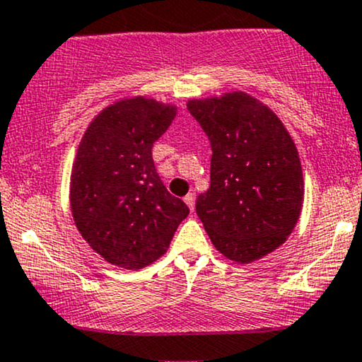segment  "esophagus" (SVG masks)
Returning <instances> with one entry per match:
<instances>
[{
  "instance_id": "1",
  "label": "esophagus",
  "mask_w": 362,
  "mask_h": 362,
  "mask_svg": "<svg viewBox=\"0 0 362 362\" xmlns=\"http://www.w3.org/2000/svg\"><path fill=\"white\" fill-rule=\"evenodd\" d=\"M184 201H185V204L189 206V209L194 211V207H195V194L194 192H189L184 197Z\"/></svg>"
}]
</instances>
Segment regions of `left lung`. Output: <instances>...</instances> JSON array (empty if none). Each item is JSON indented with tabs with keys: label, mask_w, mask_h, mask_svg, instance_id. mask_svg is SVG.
<instances>
[{
	"label": "left lung",
	"mask_w": 362,
	"mask_h": 362,
	"mask_svg": "<svg viewBox=\"0 0 362 362\" xmlns=\"http://www.w3.org/2000/svg\"><path fill=\"white\" fill-rule=\"evenodd\" d=\"M187 109L213 149L211 185L195 202L216 250L250 264L293 233L305 182L293 138L274 112L245 91L194 98Z\"/></svg>",
	"instance_id": "8db88e82"
}]
</instances>
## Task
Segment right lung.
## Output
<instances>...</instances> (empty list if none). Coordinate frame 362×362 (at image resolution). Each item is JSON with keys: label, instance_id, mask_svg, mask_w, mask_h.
<instances>
[{"label": "right lung", "instance_id": "obj_1", "mask_svg": "<svg viewBox=\"0 0 362 362\" xmlns=\"http://www.w3.org/2000/svg\"><path fill=\"white\" fill-rule=\"evenodd\" d=\"M177 107L129 97L105 107L83 134L71 170V214L85 242L127 271L167 252L189 216L153 163V143L165 134Z\"/></svg>", "mask_w": 362, "mask_h": 362}]
</instances>
